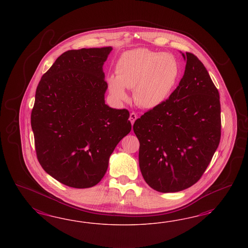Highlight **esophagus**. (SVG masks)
<instances>
[{
  "mask_svg": "<svg viewBox=\"0 0 248 248\" xmlns=\"http://www.w3.org/2000/svg\"><path fill=\"white\" fill-rule=\"evenodd\" d=\"M136 119H137V115H136L135 113H130V117H129V120H130V122H131V124H135V122Z\"/></svg>",
  "mask_w": 248,
  "mask_h": 248,
  "instance_id": "obj_1",
  "label": "esophagus"
}]
</instances>
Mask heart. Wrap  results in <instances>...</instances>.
Here are the masks:
<instances>
[{"label":"heart","instance_id":"obj_1","mask_svg":"<svg viewBox=\"0 0 248 248\" xmlns=\"http://www.w3.org/2000/svg\"><path fill=\"white\" fill-rule=\"evenodd\" d=\"M115 73L116 77H108L107 84L116 101H126L125 88H134V99L137 105L143 108H155L171 94L180 68L170 53L137 48L121 55L116 62Z\"/></svg>","mask_w":248,"mask_h":248}]
</instances>
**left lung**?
I'll return each mask as SVG.
<instances>
[{
  "label": "left lung",
  "instance_id": "8db88e82",
  "mask_svg": "<svg viewBox=\"0 0 248 248\" xmlns=\"http://www.w3.org/2000/svg\"><path fill=\"white\" fill-rule=\"evenodd\" d=\"M186 62L179 85L162 105L135 121L143 179L161 193L195 185L210 164L221 137L219 93L202 62Z\"/></svg>",
  "mask_w": 248,
  "mask_h": 248
}]
</instances>
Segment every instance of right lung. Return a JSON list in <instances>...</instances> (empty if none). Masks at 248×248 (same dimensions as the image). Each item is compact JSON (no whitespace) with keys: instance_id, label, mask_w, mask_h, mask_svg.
<instances>
[{"instance_id":"right-lung-1","label":"right lung","mask_w":248,"mask_h":248,"mask_svg":"<svg viewBox=\"0 0 248 248\" xmlns=\"http://www.w3.org/2000/svg\"><path fill=\"white\" fill-rule=\"evenodd\" d=\"M112 50L67 51L38 84L31 115L38 161L70 187L97 185L114 148L132 128L126 109L105 105L103 65Z\"/></svg>"}]
</instances>
